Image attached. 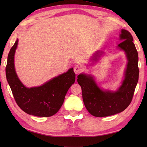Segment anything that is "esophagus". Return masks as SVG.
<instances>
[{"instance_id": "34e87169", "label": "esophagus", "mask_w": 147, "mask_h": 147, "mask_svg": "<svg viewBox=\"0 0 147 147\" xmlns=\"http://www.w3.org/2000/svg\"><path fill=\"white\" fill-rule=\"evenodd\" d=\"M83 71V67L82 66V65L76 64V65H75V66L74 67V73H75L77 74H80L81 72Z\"/></svg>"}]
</instances>
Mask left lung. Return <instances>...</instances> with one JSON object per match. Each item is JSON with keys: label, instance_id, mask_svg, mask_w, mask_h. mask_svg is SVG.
<instances>
[{"label": "left lung", "instance_id": "8db88e82", "mask_svg": "<svg viewBox=\"0 0 147 147\" xmlns=\"http://www.w3.org/2000/svg\"><path fill=\"white\" fill-rule=\"evenodd\" d=\"M118 47L126 53L127 64L124 79L117 91H104L96 85L93 78L85 74L78 76V83L82 87L83 100L89 113L95 117H106L114 115L128 107L131 102L136 86L138 81V55L133 38L128 31L121 30ZM102 52L95 54L93 60H97Z\"/></svg>", "mask_w": 147, "mask_h": 147}]
</instances>
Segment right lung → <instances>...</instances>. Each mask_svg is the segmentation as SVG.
I'll return each mask as SVG.
<instances>
[{"label":"right lung","instance_id":"obj_1","mask_svg":"<svg viewBox=\"0 0 147 147\" xmlns=\"http://www.w3.org/2000/svg\"><path fill=\"white\" fill-rule=\"evenodd\" d=\"M18 40L8 54L6 78L18 105L26 113L38 117H50L59 111L63 104L69 88L75 82L73 68L52 78L42 86L26 88L15 71L14 57Z\"/></svg>","mask_w":147,"mask_h":147}]
</instances>
